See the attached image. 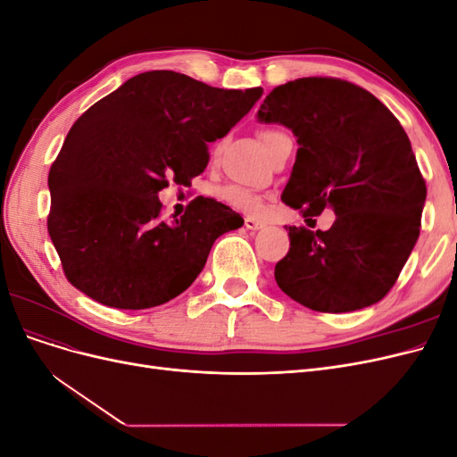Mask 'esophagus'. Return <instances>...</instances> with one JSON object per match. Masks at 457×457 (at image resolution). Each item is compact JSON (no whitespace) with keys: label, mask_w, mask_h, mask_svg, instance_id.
Segmentation results:
<instances>
[{"label":"esophagus","mask_w":457,"mask_h":457,"mask_svg":"<svg viewBox=\"0 0 457 457\" xmlns=\"http://www.w3.org/2000/svg\"><path fill=\"white\" fill-rule=\"evenodd\" d=\"M244 225H245V228H250V230H259V228L265 227V223H262V220H259V219H255V217H245Z\"/></svg>","instance_id":"obj_1"}]
</instances>
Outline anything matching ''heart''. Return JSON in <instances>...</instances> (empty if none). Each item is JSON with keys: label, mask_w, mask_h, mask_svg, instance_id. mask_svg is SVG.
<instances>
[{"label": "heart", "mask_w": 457, "mask_h": 457, "mask_svg": "<svg viewBox=\"0 0 457 457\" xmlns=\"http://www.w3.org/2000/svg\"><path fill=\"white\" fill-rule=\"evenodd\" d=\"M276 133H278V131H274V129L262 131L261 133L262 141H265L267 137H272ZM219 196H220V200L227 202L228 205H232L234 210L245 212V213H257L261 210V205H262V200H261V196L257 195V192L245 188V187H240V185H228V187H225L223 190L219 192Z\"/></svg>", "instance_id": "b5f03b06"}]
</instances>
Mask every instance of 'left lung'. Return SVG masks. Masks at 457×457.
Wrapping results in <instances>:
<instances>
[{
	"instance_id": "left-lung-1",
	"label": "left lung",
	"mask_w": 457,
	"mask_h": 457,
	"mask_svg": "<svg viewBox=\"0 0 457 457\" xmlns=\"http://www.w3.org/2000/svg\"><path fill=\"white\" fill-rule=\"evenodd\" d=\"M257 121L297 139L282 200L305 215L336 213L329 230L286 227L274 278L312 311L351 312L381 301L420 238L427 187L400 121L370 91L336 78L274 87Z\"/></svg>"
}]
</instances>
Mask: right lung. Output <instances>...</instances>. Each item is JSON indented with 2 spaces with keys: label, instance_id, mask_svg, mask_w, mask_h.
Here are the masks:
<instances>
[{
  "label": "right lung",
  "instance_id": "1",
  "mask_svg": "<svg viewBox=\"0 0 457 457\" xmlns=\"http://www.w3.org/2000/svg\"><path fill=\"white\" fill-rule=\"evenodd\" d=\"M262 89H219L171 71L133 76L68 131L49 171L47 230L68 282L114 309H150L198 278L213 242L244 225L205 198L173 223L158 192L200 175L207 143L250 112Z\"/></svg>",
  "mask_w": 457,
  "mask_h": 457
}]
</instances>
